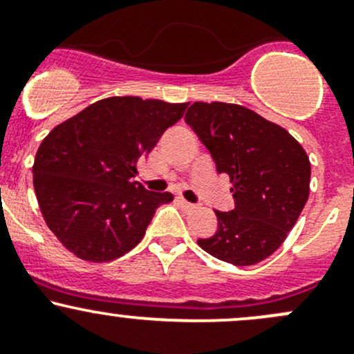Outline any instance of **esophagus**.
<instances>
[{"label": "esophagus", "mask_w": 354, "mask_h": 354, "mask_svg": "<svg viewBox=\"0 0 354 354\" xmlns=\"http://www.w3.org/2000/svg\"><path fill=\"white\" fill-rule=\"evenodd\" d=\"M177 201H178V205H180L184 209H194V205H192V203H189L187 199L177 198Z\"/></svg>", "instance_id": "34e87169"}]
</instances>
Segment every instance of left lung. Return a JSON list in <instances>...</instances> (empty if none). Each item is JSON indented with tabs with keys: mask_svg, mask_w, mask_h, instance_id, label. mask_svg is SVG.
I'll return each instance as SVG.
<instances>
[{
	"mask_svg": "<svg viewBox=\"0 0 354 354\" xmlns=\"http://www.w3.org/2000/svg\"><path fill=\"white\" fill-rule=\"evenodd\" d=\"M185 122L230 177L232 212L215 209L218 229L198 244L236 267L263 261L281 248L310 196V158L286 129L257 111L196 101Z\"/></svg>",
	"mask_w": 354,
	"mask_h": 354,
	"instance_id": "8db88e82",
	"label": "left lung"
}]
</instances>
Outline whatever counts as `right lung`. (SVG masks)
Instances as JSON below:
<instances>
[{"mask_svg":"<svg viewBox=\"0 0 354 354\" xmlns=\"http://www.w3.org/2000/svg\"><path fill=\"white\" fill-rule=\"evenodd\" d=\"M187 103L104 97L57 125L34 160V191L51 232L70 253L93 263L120 258L145 237L170 192L132 180L138 163Z\"/></svg>","mask_w":354,"mask_h":354,"instance_id":"1","label":"right lung"}]
</instances>
